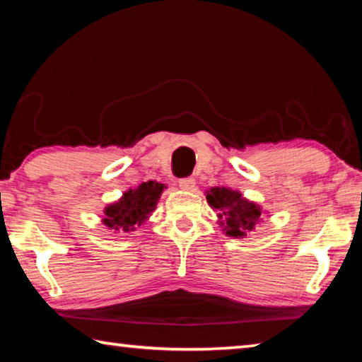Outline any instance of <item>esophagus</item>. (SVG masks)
<instances>
[{"label":"esophagus","mask_w":362,"mask_h":362,"mask_svg":"<svg viewBox=\"0 0 362 362\" xmlns=\"http://www.w3.org/2000/svg\"><path fill=\"white\" fill-rule=\"evenodd\" d=\"M179 187L182 189H193L194 188V179H193V177H185V179H180Z\"/></svg>","instance_id":"1"}]
</instances>
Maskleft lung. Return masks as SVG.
<instances>
[{"mask_svg":"<svg viewBox=\"0 0 362 362\" xmlns=\"http://www.w3.org/2000/svg\"><path fill=\"white\" fill-rule=\"evenodd\" d=\"M207 203L218 211V217L223 220L226 235L246 236L254 230L255 222L260 218V207L249 203L238 192L228 188H212L207 192Z\"/></svg>","mask_w":362,"mask_h":362,"instance_id":"obj_1","label":"left lung"}]
</instances>
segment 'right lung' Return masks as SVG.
I'll use <instances>...</instances> for the list:
<instances>
[{"label": "right lung", "instance_id": "add662e5", "mask_svg": "<svg viewBox=\"0 0 362 362\" xmlns=\"http://www.w3.org/2000/svg\"><path fill=\"white\" fill-rule=\"evenodd\" d=\"M163 188L161 183L150 180L144 182L136 189H129L121 201L107 207L103 223L115 230L132 231L136 226L142 225L146 217L155 211L156 201L161 196Z\"/></svg>", "mask_w": 362, "mask_h": 362}]
</instances>
